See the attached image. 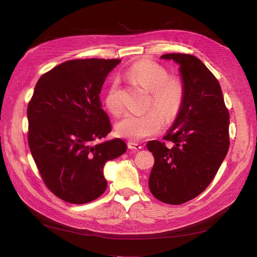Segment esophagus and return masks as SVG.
Instances as JSON below:
<instances>
[{"instance_id": "1", "label": "esophagus", "mask_w": 257, "mask_h": 257, "mask_svg": "<svg viewBox=\"0 0 257 257\" xmlns=\"http://www.w3.org/2000/svg\"><path fill=\"white\" fill-rule=\"evenodd\" d=\"M128 148L131 150H141L142 149V146L138 143H133V142H129L128 143Z\"/></svg>"}]
</instances>
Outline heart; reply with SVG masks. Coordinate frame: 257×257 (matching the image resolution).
I'll use <instances>...</instances> for the list:
<instances>
[{"instance_id":"obj_1","label":"heart","mask_w":257,"mask_h":257,"mask_svg":"<svg viewBox=\"0 0 257 257\" xmlns=\"http://www.w3.org/2000/svg\"><path fill=\"white\" fill-rule=\"evenodd\" d=\"M129 78L137 81L151 92L149 106L151 110L143 114L127 113L115 126L120 138L138 143L158 133L163 126V119L170 123L176 117L183 103L184 87L178 78H172L165 66L148 59L134 62L127 71ZM105 105L112 114L117 115L123 110V100L117 80H113L106 90Z\"/></svg>"}]
</instances>
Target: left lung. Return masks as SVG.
<instances>
[{"label": "left lung", "instance_id": "1", "mask_svg": "<svg viewBox=\"0 0 257 257\" xmlns=\"http://www.w3.org/2000/svg\"><path fill=\"white\" fill-rule=\"evenodd\" d=\"M160 58L179 65L184 97L164 137L173 147L147 144L155 159L149 188L159 201L179 205L203 192L221 167L229 148V112L218 80L200 59L180 53Z\"/></svg>", "mask_w": 257, "mask_h": 257}]
</instances>
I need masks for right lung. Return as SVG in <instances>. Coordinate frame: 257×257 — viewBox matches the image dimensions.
Listing matches in <instances>:
<instances>
[{"mask_svg":"<svg viewBox=\"0 0 257 257\" xmlns=\"http://www.w3.org/2000/svg\"><path fill=\"white\" fill-rule=\"evenodd\" d=\"M119 59L65 61L39 78L28 104V142L49 190L73 204H84L106 190L104 166L127 150L111 131L100 92Z\"/></svg>","mask_w":257,"mask_h":257,"instance_id":"1","label":"right lung"}]
</instances>
